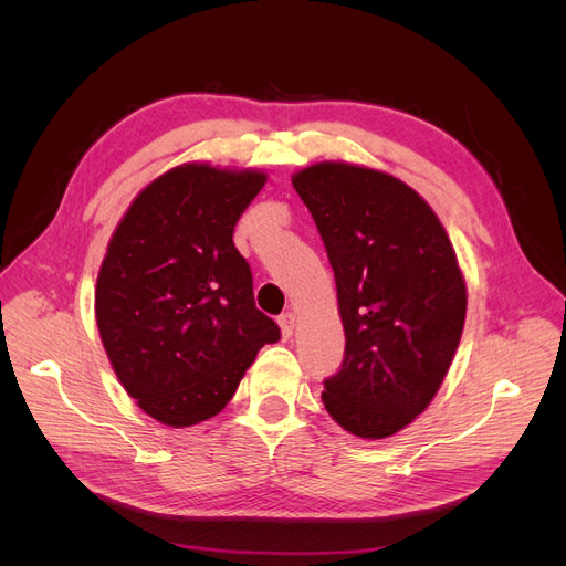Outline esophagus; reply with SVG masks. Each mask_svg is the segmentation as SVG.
Wrapping results in <instances>:
<instances>
[{"label": "esophagus", "mask_w": 566, "mask_h": 566, "mask_svg": "<svg viewBox=\"0 0 566 566\" xmlns=\"http://www.w3.org/2000/svg\"><path fill=\"white\" fill-rule=\"evenodd\" d=\"M279 325H281V333L285 339L293 337V331H295V314L293 312H285L279 316Z\"/></svg>", "instance_id": "34e87169"}]
</instances>
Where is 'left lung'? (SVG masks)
I'll return each mask as SVG.
<instances>
[{"label":"left lung","instance_id":"left-lung-1","mask_svg":"<svg viewBox=\"0 0 566 566\" xmlns=\"http://www.w3.org/2000/svg\"><path fill=\"white\" fill-rule=\"evenodd\" d=\"M293 186L335 271L347 339L325 410L354 437L397 434L434 399L465 325L455 250L430 205L378 169L318 163Z\"/></svg>","mask_w":566,"mask_h":566}]
</instances>
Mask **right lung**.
Instances as JSON below:
<instances>
[{"mask_svg":"<svg viewBox=\"0 0 566 566\" xmlns=\"http://www.w3.org/2000/svg\"><path fill=\"white\" fill-rule=\"evenodd\" d=\"M264 172L188 163L134 198L96 279V323L132 399L167 427L217 416L281 328L254 306L233 227Z\"/></svg>","mask_w":566,"mask_h":566,"instance_id":"add662e5","label":"right lung"}]
</instances>
